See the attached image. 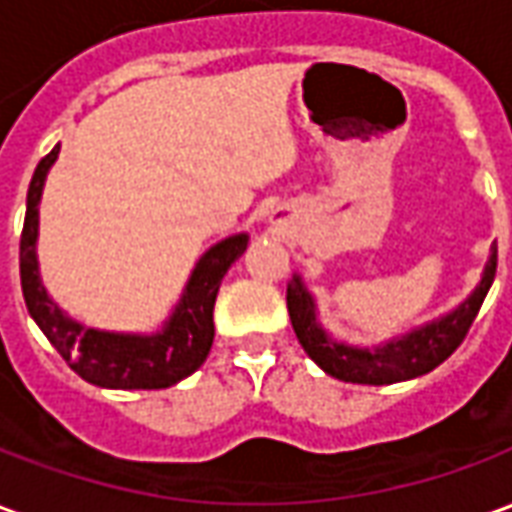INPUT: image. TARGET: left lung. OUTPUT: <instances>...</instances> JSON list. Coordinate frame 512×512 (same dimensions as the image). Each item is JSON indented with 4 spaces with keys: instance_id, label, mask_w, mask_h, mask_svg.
Segmentation results:
<instances>
[{
    "instance_id": "1",
    "label": "left lung",
    "mask_w": 512,
    "mask_h": 512,
    "mask_svg": "<svg viewBox=\"0 0 512 512\" xmlns=\"http://www.w3.org/2000/svg\"><path fill=\"white\" fill-rule=\"evenodd\" d=\"M494 274L496 249L488 260V266H485L483 282L458 310L450 312L441 321L430 323L425 329L406 334L403 340H392L376 351L351 348V345L329 340L326 332L315 323V304H312L310 293L301 288L299 277L293 279V285L288 288L290 323H293V332L299 337L301 348L329 376L351 381V384H397V381L425 376L433 367H439L444 359L455 354V348L463 343V337L469 334L477 312L483 307L488 288L494 282Z\"/></svg>"
}]
</instances>
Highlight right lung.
<instances>
[{"mask_svg": "<svg viewBox=\"0 0 512 512\" xmlns=\"http://www.w3.org/2000/svg\"><path fill=\"white\" fill-rule=\"evenodd\" d=\"M57 153L60 145L46 158H40L27 191V216L21 230V290L29 315L73 373H79L90 384L104 389H167L178 384L191 376L211 351L216 293L227 268L244 255L249 238H224L222 244L211 246L202 255L183 299L175 307V315L158 334L136 337L84 329L82 323L62 315L60 307L46 296V288L40 285L38 277V200L46 172L57 161Z\"/></svg>", "mask_w": 512, "mask_h": 512, "instance_id": "add662e5", "label": "right lung"}]
</instances>
